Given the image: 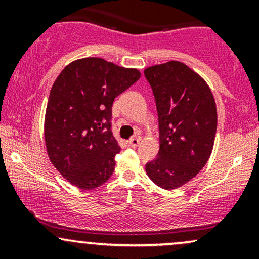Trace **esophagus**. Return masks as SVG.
<instances>
[{"label": "esophagus", "instance_id": "esophagus-1", "mask_svg": "<svg viewBox=\"0 0 259 259\" xmlns=\"http://www.w3.org/2000/svg\"><path fill=\"white\" fill-rule=\"evenodd\" d=\"M139 144H140V138H133V139H130L129 141H127V145H129V146L133 147V148L138 147Z\"/></svg>", "mask_w": 259, "mask_h": 259}]
</instances>
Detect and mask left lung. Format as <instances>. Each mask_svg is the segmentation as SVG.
Listing matches in <instances>:
<instances>
[{"instance_id": "obj_1", "label": "left lung", "mask_w": 259, "mask_h": 259, "mask_svg": "<svg viewBox=\"0 0 259 259\" xmlns=\"http://www.w3.org/2000/svg\"><path fill=\"white\" fill-rule=\"evenodd\" d=\"M158 112L159 151L146 173L165 190L183 186L200 173L212 153L217 107L202 76L178 61L145 69Z\"/></svg>"}]
</instances>
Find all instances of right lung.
Instances as JSON below:
<instances>
[{
	"instance_id": "right-lung-1",
	"label": "right lung",
	"mask_w": 259,
	"mask_h": 259,
	"mask_svg": "<svg viewBox=\"0 0 259 259\" xmlns=\"http://www.w3.org/2000/svg\"><path fill=\"white\" fill-rule=\"evenodd\" d=\"M141 76L102 58L76 59L53 82L45 145L55 168L74 186L96 189L111 178L120 146L111 129L113 101Z\"/></svg>"
}]
</instances>
